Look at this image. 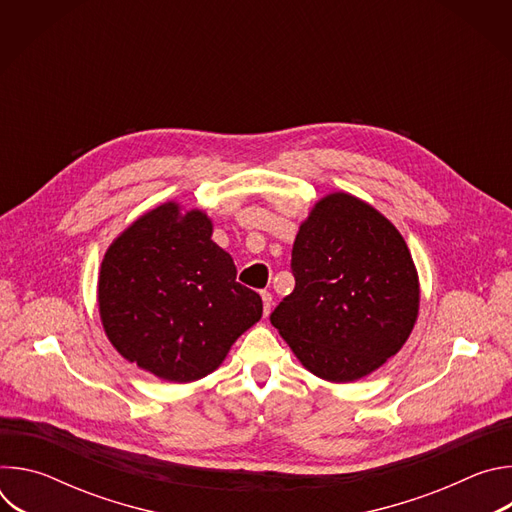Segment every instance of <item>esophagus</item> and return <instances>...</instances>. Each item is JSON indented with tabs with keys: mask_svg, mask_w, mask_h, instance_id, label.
Returning a JSON list of instances; mask_svg holds the SVG:
<instances>
[{
	"mask_svg": "<svg viewBox=\"0 0 512 512\" xmlns=\"http://www.w3.org/2000/svg\"><path fill=\"white\" fill-rule=\"evenodd\" d=\"M261 300H263V316H267L271 312V304H273V298L269 291H261Z\"/></svg>",
	"mask_w": 512,
	"mask_h": 512,
	"instance_id": "1",
	"label": "esophagus"
}]
</instances>
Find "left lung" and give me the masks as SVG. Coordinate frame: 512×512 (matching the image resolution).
Here are the masks:
<instances>
[{
  "label": "left lung",
  "instance_id": "obj_1",
  "mask_svg": "<svg viewBox=\"0 0 512 512\" xmlns=\"http://www.w3.org/2000/svg\"><path fill=\"white\" fill-rule=\"evenodd\" d=\"M291 273L296 287L269 320L316 377H367L409 338L417 269L401 233L371 204L346 192L316 202L298 231Z\"/></svg>",
  "mask_w": 512,
  "mask_h": 512
}]
</instances>
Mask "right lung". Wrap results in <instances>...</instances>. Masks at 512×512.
<instances>
[{
    "mask_svg": "<svg viewBox=\"0 0 512 512\" xmlns=\"http://www.w3.org/2000/svg\"><path fill=\"white\" fill-rule=\"evenodd\" d=\"M202 210L166 202L139 216L107 249L99 314L117 352L164 381L218 369L259 322L263 302L237 281L233 257L212 239Z\"/></svg>",
    "mask_w": 512,
    "mask_h": 512,
    "instance_id": "1",
    "label": "right lung"
}]
</instances>
